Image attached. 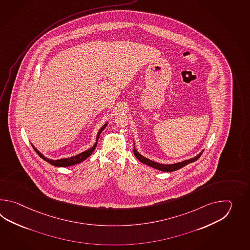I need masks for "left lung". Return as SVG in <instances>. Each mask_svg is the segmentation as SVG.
Here are the masks:
<instances>
[{
  "label": "left lung",
  "mask_w": 250,
  "mask_h": 250,
  "mask_svg": "<svg viewBox=\"0 0 250 250\" xmlns=\"http://www.w3.org/2000/svg\"><path fill=\"white\" fill-rule=\"evenodd\" d=\"M134 154H135V156L138 158L141 163H143L145 165H148L150 167H152V168H154V169H156V170H162V171H166V172H170V171H174V170H180L181 168L182 167H184L185 165H188V164H190V163H193V162H195V161H197L200 156H201V154H203V152H204V150H202L199 154H197V156H195V157H193V158H190V159L185 160V161H181V162H179V163H174V164H170V165H163V164H159V163H156V162H154V161H152V160L148 159V158H146V157H145L143 156L142 154H139L138 152V150L136 149V147L134 146Z\"/></svg>",
  "instance_id": "obj_1"
}]
</instances>
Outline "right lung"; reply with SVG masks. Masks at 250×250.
Returning <instances> with one entry per match:
<instances>
[{
    "mask_svg": "<svg viewBox=\"0 0 250 250\" xmlns=\"http://www.w3.org/2000/svg\"><path fill=\"white\" fill-rule=\"evenodd\" d=\"M107 124L108 123H105V124H104L103 125V127L98 130V132H97V135H96V142L95 143V145L91 147V148L87 149V150H85L84 152H82V153H80V154H77V155H75V156H71V157H69V158H62V159H59V160H52L49 159L47 157H45L43 154H41L39 151H38V149L36 148L35 146H34V145H32L33 148L34 150L36 151V153L42 158V159L44 160V161H46L47 163H49L50 165H53V166H57V167H68V166H72V165H78V164H80L81 162H83V161H85L87 157H89L92 153L94 152V150L96 149V145H97V141H98V138H99V136H100V134H101L102 131L105 128V127L107 126Z\"/></svg>",
    "mask_w": 250,
    "mask_h": 250,
    "instance_id": "right-lung-1",
    "label": "right lung"
}]
</instances>
